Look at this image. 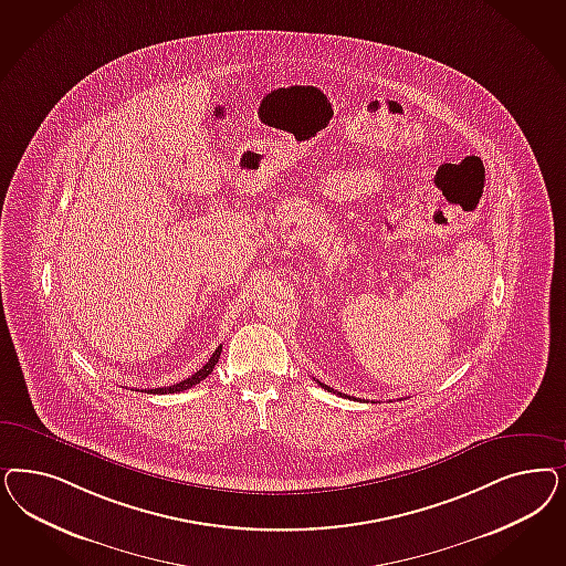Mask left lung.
<instances>
[{
    "instance_id": "1",
    "label": "left lung",
    "mask_w": 566,
    "mask_h": 566,
    "mask_svg": "<svg viewBox=\"0 0 566 566\" xmlns=\"http://www.w3.org/2000/svg\"><path fill=\"white\" fill-rule=\"evenodd\" d=\"M318 385H321V387H323V389H327V391H333V389H331V387H328V385L321 384V381H318ZM333 394H335V391H333ZM339 396H342V394H339Z\"/></svg>"
}]
</instances>
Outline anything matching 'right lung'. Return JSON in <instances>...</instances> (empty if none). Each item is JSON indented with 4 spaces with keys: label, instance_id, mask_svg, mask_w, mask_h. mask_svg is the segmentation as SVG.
<instances>
[{
    "label": "right lung",
    "instance_id": "right-lung-1",
    "mask_svg": "<svg viewBox=\"0 0 566 566\" xmlns=\"http://www.w3.org/2000/svg\"><path fill=\"white\" fill-rule=\"evenodd\" d=\"M220 352H222V346L214 349V354L210 356V360H208L206 365L201 366L198 373H193L191 377H187V379L181 381V384L168 385V387H156V389H147V394H177V391H185V389H189V387L200 384V381H203V379L212 373L214 365L219 363Z\"/></svg>",
    "mask_w": 566,
    "mask_h": 566
}]
</instances>
